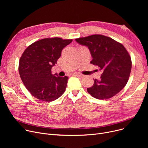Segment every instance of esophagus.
<instances>
[{
    "instance_id": "obj_1",
    "label": "esophagus",
    "mask_w": 148,
    "mask_h": 148,
    "mask_svg": "<svg viewBox=\"0 0 148 148\" xmlns=\"http://www.w3.org/2000/svg\"><path fill=\"white\" fill-rule=\"evenodd\" d=\"M73 75L77 76V77H81V78H82V77H83L84 76L83 74H80V73H74Z\"/></svg>"
}]
</instances>
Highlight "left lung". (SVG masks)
I'll use <instances>...</instances> for the list:
<instances>
[{"label":"left lung","instance_id":"8db88e82","mask_svg":"<svg viewBox=\"0 0 148 148\" xmlns=\"http://www.w3.org/2000/svg\"><path fill=\"white\" fill-rule=\"evenodd\" d=\"M77 42L88 47L92 60L103 71L100 80L87 91L99 99L110 98L127 84L132 66L131 57L124 46L112 38L101 35H93L75 39Z\"/></svg>","mask_w":148,"mask_h":148}]
</instances>
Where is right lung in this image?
<instances>
[{
  "mask_svg": "<svg viewBox=\"0 0 148 148\" xmlns=\"http://www.w3.org/2000/svg\"><path fill=\"white\" fill-rule=\"evenodd\" d=\"M73 40L44 38L30 45L22 54L18 71L21 79L29 92L44 101H52L64 94L68 77L51 74L63 49Z\"/></svg>",
  "mask_w": 148,
  "mask_h": 148,
  "instance_id": "obj_1",
  "label": "right lung"
}]
</instances>
